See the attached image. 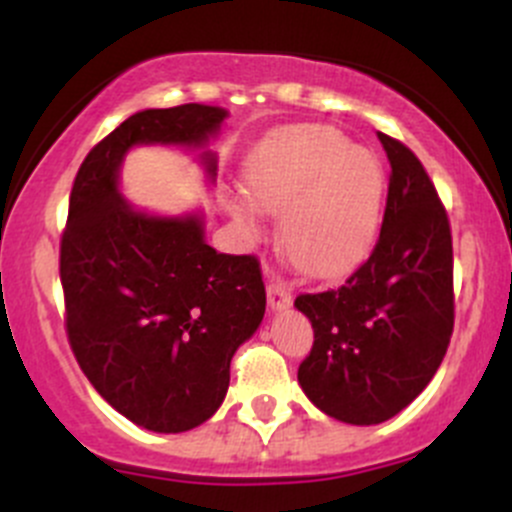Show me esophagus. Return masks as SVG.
I'll list each match as a JSON object with an SVG mask.
<instances>
[{"label": "esophagus", "mask_w": 512, "mask_h": 512, "mask_svg": "<svg viewBox=\"0 0 512 512\" xmlns=\"http://www.w3.org/2000/svg\"><path fill=\"white\" fill-rule=\"evenodd\" d=\"M267 272H270V280H267V302H270L272 309H287L292 304V287L275 270Z\"/></svg>", "instance_id": "esophagus-1"}]
</instances>
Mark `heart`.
<instances>
[{
	"mask_svg": "<svg viewBox=\"0 0 512 512\" xmlns=\"http://www.w3.org/2000/svg\"><path fill=\"white\" fill-rule=\"evenodd\" d=\"M250 188L262 210L285 215L282 250L307 275H344L376 235L381 168L334 128H292L267 143L250 173Z\"/></svg>",
	"mask_w": 512,
	"mask_h": 512,
	"instance_id": "obj_1",
	"label": "heart"
}]
</instances>
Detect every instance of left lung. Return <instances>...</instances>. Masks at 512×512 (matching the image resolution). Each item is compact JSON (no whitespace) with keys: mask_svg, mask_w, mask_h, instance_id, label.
Here are the masks:
<instances>
[{"mask_svg":"<svg viewBox=\"0 0 512 512\" xmlns=\"http://www.w3.org/2000/svg\"><path fill=\"white\" fill-rule=\"evenodd\" d=\"M379 141L391 173L374 250L339 287L294 299L314 329L299 386L356 426L396 416L426 389L456 319L446 208L416 153L386 133Z\"/></svg>","mask_w":512,"mask_h":512,"instance_id":"obj_1","label":"left lung"}]
</instances>
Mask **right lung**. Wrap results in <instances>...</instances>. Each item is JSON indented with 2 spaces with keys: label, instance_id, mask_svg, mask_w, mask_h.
<instances>
[{
  "label": "right lung",
  "instance_id": "obj_1",
  "mask_svg": "<svg viewBox=\"0 0 512 512\" xmlns=\"http://www.w3.org/2000/svg\"><path fill=\"white\" fill-rule=\"evenodd\" d=\"M225 116L200 103L133 113L91 148L71 188L59 250L66 337L98 394L148 431H190L218 411L267 294L260 260L210 247L198 215L133 210L118 165L138 143L203 146Z\"/></svg>",
  "mask_w": 512,
  "mask_h": 512
}]
</instances>
